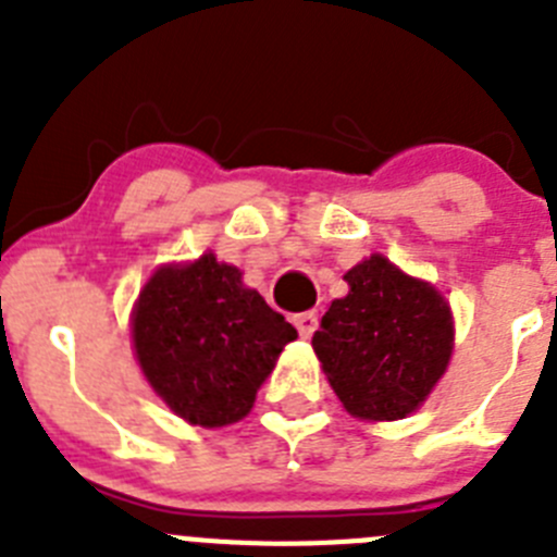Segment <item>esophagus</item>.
Here are the masks:
<instances>
[{
  "mask_svg": "<svg viewBox=\"0 0 557 557\" xmlns=\"http://www.w3.org/2000/svg\"><path fill=\"white\" fill-rule=\"evenodd\" d=\"M293 323L301 337H312L314 326H318V312H312V309H309V312H298L293 318Z\"/></svg>",
  "mask_w": 557,
  "mask_h": 557,
  "instance_id": "esophagus-1",
  "label": "esophagus"
}]
</instances>
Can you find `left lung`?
<instances>
[{
	"instance_id": "obj_1",
	"label": "left lung",
	"mask_w": 557,
	"mask_h": 557,
	"mask_svg": "<svg viewBox=\"0 0 557 557\" xmlns=\"http://www.w3.org/2000/svg\"><path fill=\"white\" fill-rule=\"evenodd\" d=\"M312 348L354 418L396 421L424 405L455 348L451 309L432 284L373 253L346 275Z\"/></svg>"
}]
</instances>
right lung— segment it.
I'll return each mask as SVG.
<instances>
[{
    "label": "right lung",
    "mask_w": 557,
    "mask_h": 557,
    "mask_svg": "<svg viewBox=\"0 0 557 557\" xmlns=\"http://www.w3.org/2000/svg\"><path fill=\"white\" fill-rule=\"evenodd\" d=\"M131 337L141 373L166 407L211 430L248 416L298 332L245 287L234 264L203 253L150 275L133 307Z\"/></svg>",
    "instance_id": "right-lung-1"
}]
</instances>
